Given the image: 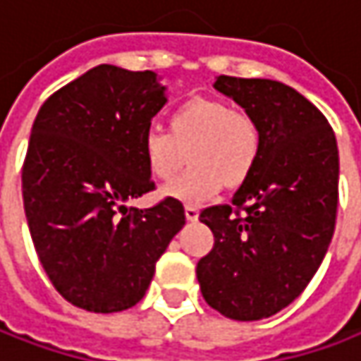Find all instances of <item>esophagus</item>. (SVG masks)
Instances as JSON below:
<instances>
[{"instance_id":"1","label":"esophagus","mask_w":361,"mask_h":361,"mask_svg":"<svg viewBox=\"0 0 361 361\" xmlns=\"http://www.w3.org/2000/svg\"><path fill=\"white\" fill-rule=\"evenodd\" d=\"M185 216H187L189 221H195V219L199 218V209L195 205H185Z\"/></svg>"}]
</instances>
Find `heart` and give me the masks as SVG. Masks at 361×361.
I'll return each mask as SVG.
<instances>
[{"mask_svg":"<svg viewBox=\"0 0 361 361\" xmlns=\"http://www.w3.org/2000/svg\"><path fill=\"white\" fill-rule=\"evenodd\" d=\"M143 160L158 180L172 178L191 158V166L162 193L185 203H201L228 185H238L255 170L261 149V125L245 109L212 98H195L170 116V133L147 129Z\"/></svg>","mask_w":361,"mask_h":361,"instance_id":"1","label":"heart"}]
</instances>
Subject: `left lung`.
Instances as JSON below:
<instances>
[{"label": "left lung", "instance_id": "left-lung-1", "mask_svg": "<svg viewBox=\"0 0 361 361\" xmlns=\"http://www.w3.org/2000/svg\"><path fill=\"white\" fill-rule=\"evenodd\" d=\"M214 88L259 121L263 149L232 203L199 214L214 232V248L199 259L197 279L224 317L261 321L306 290L331 245L337 140L326 116L281 82L219 75Z\"/></svg>", "mask_w": 361, "mask_h": 361}]
</instances>
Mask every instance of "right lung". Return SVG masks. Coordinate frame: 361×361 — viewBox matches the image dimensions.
<instances>
[{"label":"right lung","instance_id":"add662e5","mask_svg":"<svg viewBox=\"0 0 361 361\" xmlns=\"http://www.w3.org/2000/svg\"><path fill=\"white\" fill-rule=\"evenodd\" d=\"M164 104L154 71L98 65L51 94L35 118L24 212L42 269L78 308L135 306L185 226L174 197L147 209L125 205L156 189L142 142Z\"/></svg>","mask_w":361,"mask_h":361}]
</instances>
